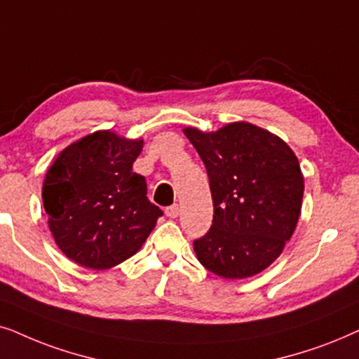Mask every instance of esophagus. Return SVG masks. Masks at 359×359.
Instances as JSON below:
<instances>
[{"instance_id":"1","label":"esophagus","mask_w":359,"mask_h":359,"mask_svg":"<svg viewBox=\"0 0 359 359\" xmlns=\"http://www.w3.org/2000/svg\"><path fill=\"white\" fill-rule=\"evenodd\" d=\"M179 213H180V208H179V205H177V203L170 205V207L165 208V215L169 218H177V217H179Z\"/></svg>"}]
</instances>
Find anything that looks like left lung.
I'll list each match as a JSON object with an SVG mask.
<instances>
[{"label": "left lung", "instance_id": "obj_1", "mask_svg": "<svg viewBox=\"0 0 359 359\" xmlns=\"http://www.w3.org/2000/svg\"><path fill=\"white\" fill-rule=\"evenodd\" d=\"M184 133L203 161L213 200L212 226L194 241L198 261L226 279L264 271L299 222L304 177L297 157L283 140L250 123Z\"/></svg>", "mask_w": 359, "mask_h": 359}]
</instances>
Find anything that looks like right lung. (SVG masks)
Returning <instances> with one entry per match:
<instances>
[{
  "label": "right lung",
  "instance_id": "1",
  "mask_svg": "<svg viewBox=\"0 0 359 359\" xmlns=\"http://www.w3.org/2000/svg\"><path fill=\"white\" fill-rule=\"evenodd\" d=\"M142 141L98 131L74 142L47 170L42 187L49 228L76 264L109 269L136 255L162 210L133 172Z\"/></svg>",
  "mask_w": 359,
  "mask_h": 359
}]
</instances>
